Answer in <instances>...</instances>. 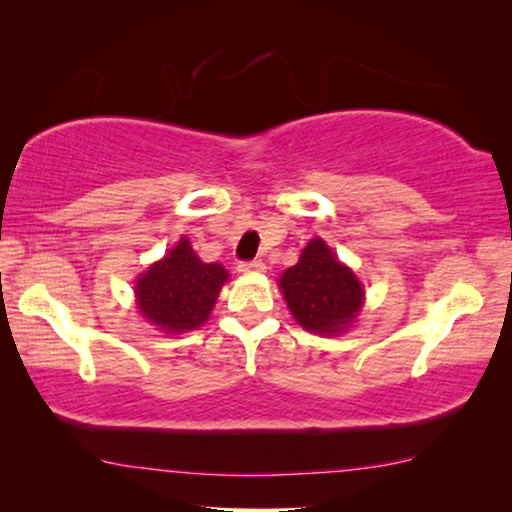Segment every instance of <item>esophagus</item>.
Returning <instances> with one entry per match:
<instances>
[{"mask_svg": "<svg viewBox=\"0 0 512 512\" xmlns=\"http://www.w3.org/2000/svg\"><path fill=\"white\" fill-rule=\"evenodd\" d=\"M264 262L262 259H253V262H241L239 271L241 273H264Z\"/></svg>", "mask_w": 512, "mask_h": 512, "instance_id": "obj_1", "label": "esophagus"}]
</instances>
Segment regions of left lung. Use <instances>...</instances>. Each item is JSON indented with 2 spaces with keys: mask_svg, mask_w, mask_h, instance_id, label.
Listing matches in <instances>:
<instances>
[{
  "mask_svg": "<svg viewBox=\"0 0 512 512\" xmlns=\"http://www.w3.org/2000/svg\"><path fill=\"white\" fill-rule=\"evenodd\" d=\"M293 318L309 332L334 336L348 329L363 307V287L323 239H311L296 266L280 277Z\"/></svg>",
  "mask_w": 512,
  "mask_h": 512,
  "instance_id": "8db88e82",
  "label": "left lung"
}]
</instances>
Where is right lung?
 Wrapping results in <instances>:
<instances>
[{
  "mask_svg": "<svg viewBox=\"0 0 512 512\" xmlns=\"http://www.w3.org/2000/svg\"><path fill=\"white\" fill-rule=\"evenodd\" d=\"M225 282L228 271L216 262H201L183 237L160 262L137 277V309L164 334L189 332L210 318Z\"/></svg>",
  "mask_w": 512,
  "mask_h": 512,
  "instance_id": "add662e5",
  "label": "right lung"
}]
</instances>
